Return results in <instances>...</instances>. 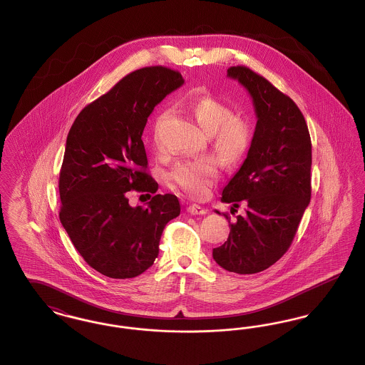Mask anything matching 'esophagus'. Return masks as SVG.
I'll return each instance as SVG.
<instances>
[{
  "label": "esophagus",
  "instance_id": "obj_1",
  "mask_svg": "<svg viewBox=\"0 0 365 365\" xmlns=\"http://www.w3.org/2000/svg\"><path fill=\"white\" fill-rule=\"evenodd\" d=\"M187 212L191 213V215H205L207 209L202 208V207H200L197 204H192V205L187 207Z\"/></svg>",
  "mask_w": 365,
  "mask_h": 365
}]
</instances>
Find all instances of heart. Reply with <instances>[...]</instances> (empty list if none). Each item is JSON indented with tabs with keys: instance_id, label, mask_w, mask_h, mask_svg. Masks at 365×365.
<instances>
[{
	"instance_id": "b5f03b06",
	"label": "heart",
	"mask_w": 365,
	"mask_h": 365,
	"mask_svg": "<svg viewBox=\"0 0 365 365\" xmlns=\"http://www.w3.org/2000/svg\"><path fill=\"white\" fill-rule=\"evenodd\" d=\"M187 108L202 133L210 135V145L225 164L234 165L249 153L255 139V130L246 118L234 116L228 105L210 96L192 98ZM153 143L158 148L157 125ZM217 178V161L209 156L180 161L170 173L174 185L197 198L207 195Z\"/></svg>"
}]
</instances>
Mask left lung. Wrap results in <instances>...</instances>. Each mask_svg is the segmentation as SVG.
I'll list each match as a JSON object with an SVG mask.
<instances>
[{"label": "left lung", "instance_id": "left-lung-1", "mask_svg": "<svg viewBox=\"0 0 365 365\" xmlns=\"http://www.w3.org/2000/svg\"><path fill=\"white\" fill-rule=\"evenodd\" d=\"M227 76L249 91L257 123L253 145L222 194L234 208L246 204V215L230 223L223 213L230 235L212 255L230 272L257 274L287 252L311 201L312 143L289 96L245 66L230 67Z\"/></svg>", "mask_w": 365, "mask_h": 365}]
</instances>
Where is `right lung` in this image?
Listing matches in <instances>:
<instances>
[{
    "instance_id": "obj_1",
    "label": "right lung",
    "mask_w": 365,
    "mask_h": 365,
    "mask_svg": "<svg viewBox=\"0 0 365 365\" xmlns=\"http://www.w3.org/2000/svg\"><path fill=\"white\" fill-rule=\"evenodd\" d=\"M183 83L178 71L161 66L134 71L71 127L58 179L60 222L83 260L108 278H135L152 267L164 227L180 213L174 194L133 208L127 191L158 189L142 133L155 106Z\"/></svg>"
}]
</instances>
